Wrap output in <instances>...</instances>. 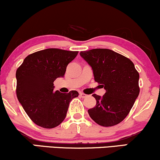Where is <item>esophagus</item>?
<instances>
[{
    "label": "esophagus",
    "instance_id": "esophagus-1",
    "mask_svg": "<svg viewBox=\"0 0 160 160\" xmlns=\"http://www.w3.org/2000/svg\"><path fill=\"white\" fill-rule=\"evenodd\" d=\"M80 96H81V97H82V98H86L87 96H88V95H86V94L83 93V92H80Z\"/></svg>",
    "mask_w": 160,
    "mask_h": 160
}]
</instances>
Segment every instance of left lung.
Returning <instances> with one entry per match:
<instances>
[{"label": "left lung", "mask_w": 160, "mask_h": 160, "mask_svg": "<svg viewBox=\"0 0 160 160\" xmlns=\"http://www.w3.org/2000/svg\"><path fill=\"white\" fill-rule=\"evenodd\" d=\"M80 56L91 67L94 80L106 90L103 96L92 94L96 104L88 110L98 125L110 127L128 116L139 93V75L129 58L108 49L82 51Z\"/></svg>", "instance_id": "1"}]
</instances>
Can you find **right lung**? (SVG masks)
Masks as SVG:
<instances>
[{"instance_id": "add662e5", "label": "right lung", "mask_w": 160, "mask_h": 160, "mask_svg": "<svg viewBox=\"0 0 160 160\" xmlns=\"http://www.w3.org/2000/svg\"><path fill=\"white\" fill-rule=\"evenodd\" d=\"M77 51L50 48L35 52L25 58L16 71L18 99L34 123L53 128L64 121L76 90L62 93L54 92L53 82L64 77L69 63Z\"/></svg>"}]
</instances>
